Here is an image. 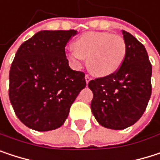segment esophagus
<instances>
[{
	"label": "esophagus",
	"instance_id": "esophagus-1",
	"mask_svg": "<svg viewBox=\"0 0 160 160\" xmlns=\"http://www.w3.org/2000/svg\"><path fill=\"white\" fill-rule=\"evenodd\" d=\"M85 78H86V82H87V84H88V82L91 80V77L88 75V74H86V76H85Z\"/></svg>",
	"mask_w": 160,
	"mask_h": 160
}]
</instances>
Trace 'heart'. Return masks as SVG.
<instances>
[{
  "mask_svg": "<svg viewBox=\"0 0 160 160\" xmlns=\"http://www.w3.org/2000/svg\"><path fill=\"white\" fill-rule=\"evenodd\" d=\"M66 55L69 62L79 68L87 58L88 70L98 76L115 73L123 63L127 45L124 38L105 32H88L77 37Z\"/></svg>",
  "mask_w": 160,
  "mask_h": 160,
  "instance_id": "b5f03b06",
  "label": "heart"
}]
</instances>
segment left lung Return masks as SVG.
I'll return each instance as SVG.
<instances>
[{
    "instance_id": "8db88e82",
    "label": "left lung",
    "mask_w": 160,
    "mask_h": 160,
    "mask_svg": "<svg viewBox=\"0 0 160 160\" xmlns=\"http://www.w3.org/2000/svg\"><path fill=\"white\" fill-rule=\"evenodd\" d=\"M127 51L113 74L89 81L93 92L91 111L104 128L124 129L141 118L152 93V65L145 47L129 32L122 31Z\"/></svg>"
}]
</instances>
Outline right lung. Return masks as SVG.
I'll return each mask as SVG.
<instances>
[{
	"instance_id": "right-lung-1",
	"label": "right lung",
	"mask_w": 160,
	"mask_h": 160,
	"mask_svg": "<svg viewBox=\"0 0 160 160\" xmlns=\"http://www.w3.org/2000/svg\"><path fill=\"white\" fill-rule=\"evenodd\" d=\"M77 33L41 31L18 48L9 72V99L25 126L48 131L62 126L79 92L85 73L69 66L65 46Z\"/></svg>"
}]
</instances>
